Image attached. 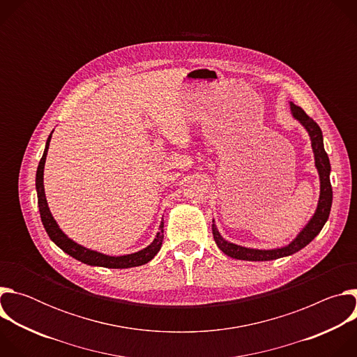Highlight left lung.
<instances>
[{
	"label": "left lung",
	"mask_w": 357,
	"mask_h": 357,
	"mask_svg": "<svg viewBox=\"0 0 357 357\" xmlns=\"http://www.w3.org/2000/svg\"><path fill=\"white\" fill-rule=\"evenodd\" d=\"M289 109L292 113V117L301 123V126L308 131L310 138H311V145L314 151V157H315V167L319 174V181H321V193H319V200H318V206L311 218V220L305 225V227L298 233V236L288 244L280 248H273V250H259V248H248L243 245H237L234 243H230L225 240L213 220L212 225V233L213 238L218 244V247L226 254V256L237 260H245V261H270V260H277L281 257L291 256V254L299 251L305 245H308L322 230L325 226L329 213H331V206H332V186H331V162L329 157L326 154V151L324 148V135L319 128V126L305 113L301 107L294 105L292 101H289Z\"/></svg>",
	"instance_id": "1"
}]
</instances>
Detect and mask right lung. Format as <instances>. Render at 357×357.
<instances>
[{
	"label": "right lung",
	"instance_id": "right-lung-1",
	"mask_svg": "<svg viewBox=\"0 0 357 357\" xmlns=\"http://www.w3.org/2000/svg\"><path fill=\"white\" fill-rule=\"evenodd\" d=\"M52 132H50V135L47 137L43 155H42V158L39 161V165H38V169H36V179H35L40 220H42V225H43L47 236L50 237V240H52L65 252H68L70 257H73V259H76V260H79V261H82L87 266L106 267V268H131V267H138V266H142V264H146L148 261H151L152 259L157 256L161 245H162L164 222H161L160 231L157 233L154 241H152L148 247H145V248H142L137 252L126 254V256H119V257L107 256V254L86 248V247L77 244L76 241H73L72 238H69L61 230V227L58 226L52 213H50V211H49L46 196H45V188H43V168H45V161H46L47 149H49V142H50V138H52Z\"/></svg>",
	"mask_w": 357,
	"mask_h": 357
}]
</instances>
